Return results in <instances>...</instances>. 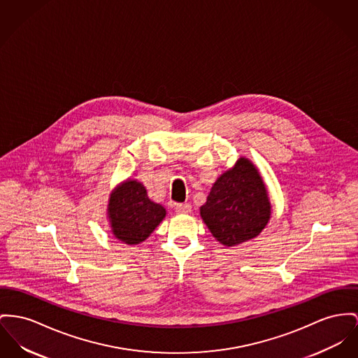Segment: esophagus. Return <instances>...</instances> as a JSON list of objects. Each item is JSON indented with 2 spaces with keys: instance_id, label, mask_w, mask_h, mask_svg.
I'll list each match as a JSON object with an SVG mask.
<instances>
[{
  "instance_id": "esophagus-1",
  "label": "esophagus",
  "mask_w": 358,
  "mask_h": 358,
  "mask_svg": "<svg viewBox=\"0 0 358 358\" xmlns=\"http://www.w3.org/2000/svg\"><path fill=\"white\" fill-rule=\"evenodd\" d=\"M175 212L176 213H190L191 205L190 203H176L175 205Z\"/></svg>"
}]
</instances>
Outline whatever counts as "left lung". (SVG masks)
<instances>
[{"mask_svg":"<svg viewBox=\"0 0 358 358\" xmlns=\"http://www.w3.org/2000/svg\"><path fill=\"white\" fill-rule=\"evenodd\" d=\"M271 205L262 176L245 157L213 185L201 217L217 241L227 247L257 238L268 222Z\"/></svg>","mask_w":358,"mask_h":358,"instance_id":"left-lung-1","label":"left lung"}]
</instances>
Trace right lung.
<instances>
[{"label": "right lung", "instance_id": "right-lung-1", "mask_svg": "<svg viewBox=\"0 0 358 358\" xmlns=\"http://www.w3.org/2000/svg\"><path fill=\"white\" fill-rule=\"evenodd\" d=\"M111 232L126 244H138L149 238L166 217V209L149 199L143 183L127 179L111 192L108 201Z\"/></svg>", "mask_w": 358, "mask_h": 358}]
</instances>
